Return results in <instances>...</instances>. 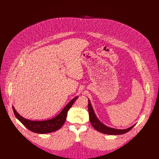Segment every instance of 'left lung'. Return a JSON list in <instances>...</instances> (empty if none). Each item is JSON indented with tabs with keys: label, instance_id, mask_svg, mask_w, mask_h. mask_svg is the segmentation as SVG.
<instances>
[{
	"label": "left lung",
	"instance_id": "obj_1",
	"mask_svg": "<svg viewBox=\"0 0 159 159\" xmlns=\"http://www.w3.org/2000/svg\"><path fill=\"white\" fill-rule=\"evenodd\" d=\"M89 104H88V109H89V120H90V122L91 123L92 126H93V128L96 129L97 131L104 133V134H111V135H118V134H125L127 132H128L129 131H130L134 125L132 126L131 127L128 128V129H115V128H111L109 127H107L105 125H104L102 123H101L96 118L94 112L93 111V107L90 104V101L89 100Z\"/></svg>",
	"mask_w": 159,
	"mask_h": 159
}]
</instances>
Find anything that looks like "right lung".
Returning a JSON list of instances; mask_svg holds the SVG:
<instances>
[{"label": "right lung", "instance_id": "obj_1", "mask_svg": "<svg viewBox=\"0 0 159 159\" xmlns=\"http://www.w3.org/2000/svg\"><path fill=\"white\" fill-rule=\"evenodd\" d=\"M77 98L78 97H75L68 103L57 116L52 120L47 121H30L20 116L14 107H12V109L17 119L19 120V121L21 122V123L26 126L29 130L39 134L48 133L59 129L63 125L66 118L68 111L70 109Z\"/></svg>", "mask_w": 159, "mask_h": 159}]
</instances>
